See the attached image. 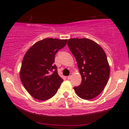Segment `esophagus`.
Listing matches in <instances>:
<instances>
[{
  "label": "esophagus",
  "instance_id": "34e87169",
  "mask_svg": "<svg viewBox=\"0 0 129 129\" xmlns=\"http://www.w3.org/2000/svg\"><path fill=\"white\" fill-rule=\"evenodd\" d=\"M72 73H71L70 75L69 76H67V79H71V78H72Z\"/></svg>",
  "mask_w": 129,
  "mask_h": 129
}]
</instances>
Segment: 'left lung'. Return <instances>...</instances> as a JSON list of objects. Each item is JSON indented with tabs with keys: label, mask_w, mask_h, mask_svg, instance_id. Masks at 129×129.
I'll list each match as a JSON object with an SVG mask.
<instances>
[{
	"label": "left lung",
	"mask_w": 129,
	"mask_h": 129,
	"mask_svg": "<svg viewBox=\"0 0 129 129\" xmlns=\"http://www.w3.org/2000/svg\"><path fill=\"white\" fill-rule=\"evenodd\" d=\"M67 45L76 58L82 78L81 84L74 90L84 100L94 98L103 91L110 76L106 53L97 43L87 38L70 39Z\"/></svg>",
	"instance_id": "left-lung-1"
}]
</instances>
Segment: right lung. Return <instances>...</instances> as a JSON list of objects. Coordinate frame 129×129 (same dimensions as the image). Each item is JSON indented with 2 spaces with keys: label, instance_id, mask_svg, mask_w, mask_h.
Masks as SVG:
<instances>
[{
  "label": "right lung",
  "instance_id": "right-lung-1",
  "mask_svg": "<svg viewBox=\"0 0 129 129\" xmlns=\"http://www.w3.org/2000/svg\"><path fill=\"white\" fill-rule=\"evenodd\" d=\"M67 42V39H44L34 44L25 54L20 78L25 89L34 98L49 100L59 88L63 79L57 73L54 58Z\"/></svg>",
  "mask_w": 129,
  "mask_h": 129
}]
</instances>
